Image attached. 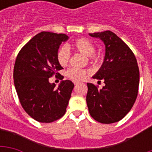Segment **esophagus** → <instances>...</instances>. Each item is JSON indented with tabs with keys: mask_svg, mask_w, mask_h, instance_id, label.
I'll return each instance as SVG.
<instances>
[{
	"mask_svg": "<svg viewBox=\"0 0 152 152\" xmlns=\"http://www.w3.org/2000/svg\"><path fill=\"white\" fill-rule=\"evenodd\" d=\"M73 83H74V85H78V84H79V81H76V80H74V81H73Z\"/></svg>",
	"mask_w": 152,
	"mask_h": 152,
	"instance_id": "esophagus-1",
	"label": "esophagus"
}]
</instances>
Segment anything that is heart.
Listing matches in <instances>:
<instances>
[{
    "mask_svg": "<svg viewBox=\"0 0 152 152\" xmlns=\"http://www.w3.org/2000/svg\"><path fill=\"white\" fill-rule=\"evenodd\" d=\"M69 48L79 51L80 53L88 56L91 62L98 63L99 62V57L94 53L95 46L92 41L86 38H79L73 41L69 46L62 45L60 46L56 53V59L60 66H66L69 63L71 51ZM88 74V71L86 69L79 68H70L66 71V76L73 80H81Z\"/></svg>",
    "mask_w": 152,
    "mask_h": 152,
    "instance_id": "heart-1",
    "label": "heart"
}]
</instances>
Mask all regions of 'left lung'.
Segmentation results:
<instances>
[{
	"label": "left lung",
	"mask_w": 152,
	"mask_h": 152,
	"mask_svg": "<svg viewBox=\"0 0 152 152\" xmlns=\"http://www.w3.org/2000/svg\"><path fill=\"white\" fill-rule=\"evenodd\" d=\"M104 42V61L94 79L102 80L105 86L87 83L86 102L90 115L102 124L121 121L133 107L139 86V69L130 48L111 31L89 33Z\"/></svg>",
	"instance_id": "1"
}]
</instances>
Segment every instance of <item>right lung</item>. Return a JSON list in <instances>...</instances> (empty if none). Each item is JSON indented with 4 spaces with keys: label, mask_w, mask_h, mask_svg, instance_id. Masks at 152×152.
Returning <instances> with one entry per match:
<instances>
[{
    "label": "right lung",
    "mask_w": 152,
    "mask_h": 152,
    "mask_svg": "<svg viewBox=\"0 0 152 152\" xmlns=\"http://www.w3.org/2000/svg\"><path fill=\"white\" fill-rule=\"evenodd\" d=\"M67 39L66 34L41 31L22 48L15 60L14 82L19 102L38 122L51 123L66 112L74 84L66 80L57 88L49 78L60 75L58 71L63 67L57 61L56 53Z\"/></svg>",
    "instance_id": "right-lung-1"
}]
</instances>
